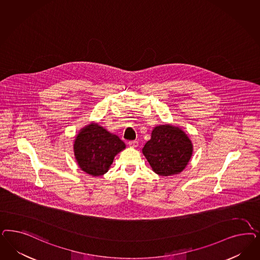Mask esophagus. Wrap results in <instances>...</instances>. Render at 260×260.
Returning a JSON list of instances; mask_svg holds the SVG:
<instances>
[{
	"mask_svg": "<svg viewBox=\"0 0 260 260\" xmlns=\"http://www.w3.org/2000/svg\"><path fill=\"white\" fill-rule=\"evenodd\" d=\"M128 144H129V146H130V147H132V148H136V147L138 146V144H139V143H138L137 141H131V142H129V143H128Z\"/></svg>",
	"mask_w": 260,
	"mask_h": 260,
	"instance_id": "obj_1",
	"label": "esophagus"
}]
</instances>
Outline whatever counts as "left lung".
I'll use <instances>...</instances> for the list:
<instances>
[{"label": "left lung", "instance_id": "1", "mask_svg": "<svg viewBox=\"0 0 260 260\" xmlns=\"http://www.w3.org/2000/svg\"><path fill=\"white\" fill-rule=\"evenodd\" d=\"M193 144L179 126L166 123L154 127L143 154L152 170L160 176H171L184 170L191 159Z\"/></svg>", "mask_w": 260, "mask_h": 260}]
</instances>
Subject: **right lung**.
I'll list each match as a JSON object with an SVG mask.
<instances>
[{"mask_svg": "<svg viewBox=\"0 0 260 260\" xmlns=\"http://www.w3.org/2000/svg\"><path fill=\"white\" fill-rule=\"evenodd\" d=\"M125 148V143L117 135L94 121L81 128L74 141L78 167L92 177L108 172L115 157Z\"/></svg>", "mask_w": 260, "mask_h": 260, "instance_id": "1", "label": "right lung"}]
</instances>
